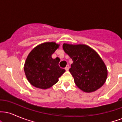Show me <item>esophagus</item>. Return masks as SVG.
Wrapping results in <instances>:
<instances>
[{"mask_svg":"<svg viewBox=\"0 0 122 122\" xmlns=\"http://www.w3.org/2000/svg\"><path fill=\"white\" fill-rule=\"evenodd\" d=\"M69 65H68L66 66L65 67V69L66 71H69Z\"/></svg>","mask_w":122,"mask_h":122,"instance_id":"esophagus-1","label":"esophagus"}]
</instances>
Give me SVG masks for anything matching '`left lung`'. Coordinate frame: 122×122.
Returning a JSON list of instances; mask_svg holds the SVG:
<instances>
[{
	"label": "left lung",
	"instance_id": "1",
	"mask_svg": "<svg viewBox=\"0 0 122 122\" xmlns=\"http://www.w3.org/2000/svg\"><path fill=\"white\" fill-rule=\"evenodd\" d=\"M62 48L73 60L69 72L78 88L90 93L103 86L107 77V69L96 51L82 44L64 43Z\"/></svg>",
	"mask_w": 122,
	"mask_h": 122
}]
</instances>
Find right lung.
I'll list each match as a JSON object with an SVG mask.
<instances>
[{
    "mask_svg": "<svg viewBox=\"0 0 122 122\" xmlns=\"http://www.w3.org/2000/svg\"><path fill=\"white\" fill-rule=\"evenodd\" d=\"M59 46L54 42L41 43L28 55L24 71L27 80L35 87L43 89L50 88L65 72V69L60 68V61L51 57Z\"/></svg>",
    "mask_w": 122,
    "mask_h": 122,
    "instance_id": "right-lung-1",
    "label": "right lung"
}]
</instances>
